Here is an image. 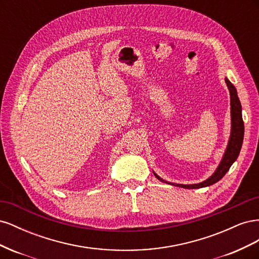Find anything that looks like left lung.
<instances>
[{"mask_svg": "<svg viewBox=\"0 0 259 259\" xmlns=\"http://www.w3.org/2000/svg\"><path fill=\"white\" fill-rule=\"evenodd\" d=\"M225 82L228 86L229 94H230V115H231V130H230V136L228 140V145L226 147V150L224 152L223 158L219 162L217 168L211 176H209L204 182L193 185H183V184H175L169 183L166 180L162 179L159 175H156L154 171V176L158 178L160 182L173 185L176 187L185 188V189H199V188H204L216 184L219 182L225 175L227 171L229 170L232 164L236 162L238 156L240 154L242 144H243V137H244V123H243L242 119V106L240 103V99L238 97L237 89L234 88V85L225 77Z\"/></svg>", "mask_w": 259, "mask_h": 259, "instance_id": "left-lung-1", "label": "left lung"}]
</instances>
